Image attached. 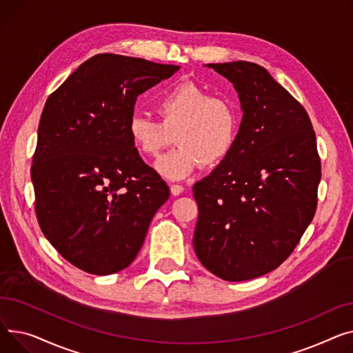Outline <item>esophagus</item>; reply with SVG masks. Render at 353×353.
I'll list each match as a JSON object with an SVG mask.
<instances>
[{
	"mask_svg": "<svg viewBox=\"0 0 353 353\" xmlns=\"http://www.w3.org/2000/svg\"><path fill=\"white\" fill-rule=\"evenodd\" d=\"M183 192V186L182 185H178V183H174V185H171V194L172 195H181Z\"/></svg>",
	"mask_w": 353,
	"mask_h": 353,
	"instance_id": "1",
	"label": "esophagus"
}]
</instances>
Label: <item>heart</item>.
I'll list each match as a JSON object with an SVG mask.
<instances>
[{
  "label": "heart",
  "instance_id": "1",
  "mask_svg": "<svg viewBox=\"0 0 353 353\" xmlns=\"http://www.w3.org/2000/svg\"><path fill=\"white\" fill-rule=\"evenodd\" d=\"M158 121L134 115L127 127L132 147L143 157H158L172 141L178 147L161 157L155 170L167 179L192 175L201 165L215 167L234 150L239 112L225 97L211 95L194 82H181L155 102Z\"/></svg>",
  "mask_w": 353,
  "mask_h": 353
}]
</instances>
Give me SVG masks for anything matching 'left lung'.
Returning <instances> with one entry per match:
<instances>
[{
    "mask_svg": "<svg viewBox=\"0 0 353 353\" xmlns=\"http://www.w3.org/2000/svg\"><path fill=\"white\" fill-rule=\"evenodd\" d=\"M234 84L243 112L231 154L194 185L199 216L194 250L221 279L276 269L314 219L321 159L312 122L263 67L206 64Z\"/></svg>",
    "mask_w": 353,
    "mask_h": 353,
    "instance_id": "8db88e82",
    "label": "left lung"
}]
</instances>
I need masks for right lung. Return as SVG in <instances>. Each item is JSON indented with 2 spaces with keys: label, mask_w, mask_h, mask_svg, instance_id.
<instances>
[{
  "label": "right lung",
  "mask_w": 353,
  "mask_h": 353,
  "mask_svg": "<svg viewBox=\"0 0 353 353\" xmlns=\"http://www.w3.org/2000/svg\"><path fill=\"white\" fill-rule=\"evenodd\" d=\"M178 65L98 54L47 99L31 179L41 231L70 263L110 275L138 255L168 185L128 138L137 97Z\"/></svg>",
  "instance_id": "add662e5"
}]
</instances>
